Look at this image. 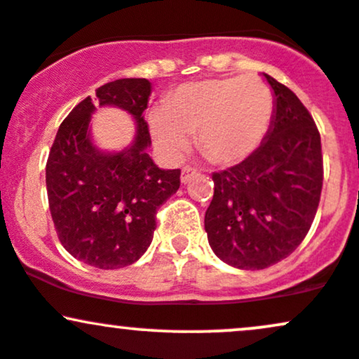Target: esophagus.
<instances>
[{
  "mask_svg": "<svg viewBox=\"0 0 359 359\" xmlns=\"http://www.w3.org/2000/svg\"><path fill=\"white\" fill-rule=\"evenodd\" d=\"M196 174H197V168H194L191 165H185L182 168V175H180V180H182V184H187L189 180H191Z\"/></svg>",
  "mask_w": 359,
  "mask_h": 359,
  "instance_id": "obj_1",
  "label": "esophagus"
}]
</instances>
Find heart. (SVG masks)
Here are the masks:
<instances>
[{
    "instance_id": "heart-1",
    "label": "heart",
    "mask_w": 359,
    "mask_h": 359,
    "mask_svg": "<svg viewBox=\"0 0 359 359\" xmlns=\"http://www.w3.org/2000/svg\"><path fill=\"white\" fill-rule=\"evenodd\" d=\"M273 116V94L255 74L208 79L177 88L165 108L148 114L155 143L168 158H180L191 135L208 158L236 165L257 151Z\"/></svg>"
}]
</instances>
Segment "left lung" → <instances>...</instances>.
Masks as SVG:
<instances>
[{"label": "left lung", "mask_w": 359, "mask_h": 359, "mask_svg": "<svg viewBox=\"0 0 359 359\" xmlns=\"http://www.w3.org/2000/svg\"><path fill=\"white\" fill-rule=\"evenodd\" d=\"M275 94L271 126L253 155L214 172L204 226L217 258L263 270L287 258L314 221L323 191L320 135L287 86L263 74Z\"/></svg>", "instance_id": "left-lung-1"}]
</instances>
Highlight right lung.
Here are the masks:
<instances>
[{"label":"right lung","instance_id":"obj_1","mask_svg":"<svg viewBox=\"0 0 359 359\" xmlns=\"http://www.w3.org/2000/svg\"><path fill=\"white\" fill-rule=\"evenodd\" d=\"M151 84L118 79L96 89L100 105H118L137 121L131 147L114 154L90 142V96L62 121L45 168L48 208L57 236L74 258L102 270L123 269L145 253L156 228V211L180 187V170H162L143 118Z\"/></svg>","mask_w":359,"mask_h":359}]
</instances>
